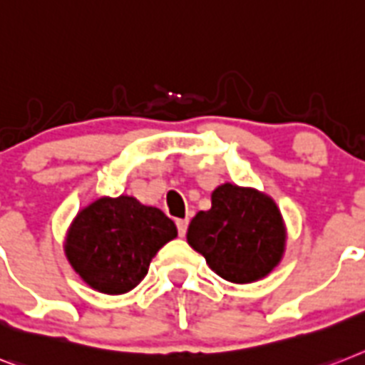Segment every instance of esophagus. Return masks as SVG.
I'll use <instances>...</instances> for the list:
<instances>
[{
	"mask_svg": "<svg viewBox=\"0 0 365 365\" xmlns=\"http://www.w3.org/2000/svg\"><path fill=\"white\" fill-rule=\"evenodd\" d=\"M177 230H179L180 237H185L186 230H188V218H182V220H177Z\"/></svg>",
	"mask_w": 365,
	"mask_h": 365,
	"instance_id": "obj_1",
	"label": "esophagus"
}]
</instances>
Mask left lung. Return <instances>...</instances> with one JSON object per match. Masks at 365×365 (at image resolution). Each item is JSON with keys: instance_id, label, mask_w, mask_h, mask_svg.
<instances>
[{"instance_id": "1", "label": "left lung", "mask_w": 365, "mask_h": 365, "mask_svg": "<svg viewBox=\"0 0 365 365\" xmlns=\"http://www.w3.org/2000/svg\"><path fill=\"white\" fill-rule=\"evenodd\" d=\"M186 239L218 276L250 284L279 263L285 227L269 195L227 182L212 192V207L192 218Z\"/></svg>"}]
</instances>
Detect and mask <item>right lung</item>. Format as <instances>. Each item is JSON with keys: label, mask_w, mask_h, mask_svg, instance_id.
<instances>
[{"label": "right lung", "mask_w": 365, "mask_h": 365, "mask_svg": "<svg viewBox=\"0 0 365 365\" xmlns=\"http://www.w3.org/2000/svg\"><path fill=\"white\" fill-rule=\"evenodd\" d=\"M175 237V224L160 209L128 195L101 197L78 212L65 254L87 285L121 294L145 278L150 259Z\"/></svg>", "instance_id": "1"}]
</instances>
